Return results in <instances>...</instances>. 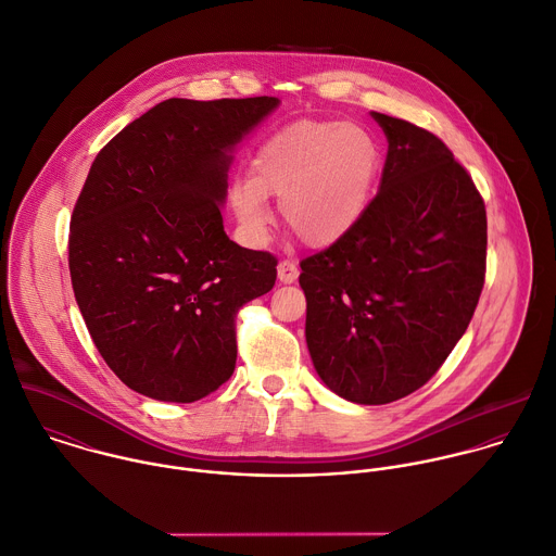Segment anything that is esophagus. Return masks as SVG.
<instances>
[{
    "mask_svg": "<svg viewBox=\"0 0 556 556\" xmlns=\"http://www.w3.org/2000/svg\"><path fill=\"white\" fill-rule=\"evenodd\" d=\"M277 277L281 283H294L299 277V266L292 260H281L277 266Z\"/></svg>",
    "mask_w": 556,
    "mask_h": 556,
    "instance_id": "obj_1",
    "label": "esophagus"
}]
</instances>
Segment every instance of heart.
<instances>
[{"label":"heart","instance_id":"1","mask_svg":"<svg viewBox=\"0 0 556 556\" xmlns=\"http://www.w3.org/2000/svg\"><path fill=\"white\" fill-rule=\"evenodd\" d=\"M379 168V147L362 127L340 121H296L273 131L251 157V177H236L231 205L262 236L268 197H279L283 223L307 244L329 247L362 218Z\"/></svg>","mask_w":556,"mask_h":556}]
</instances>
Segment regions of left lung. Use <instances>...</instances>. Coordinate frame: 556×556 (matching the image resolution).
Instances as JSON below:
<instances>
[{"label":"left lung","mask_w":556,"mask_h":556,"mask_svg":"<svg viewBox=\"0 0 556 556\" xmlns=\"http://www.w3.org/2000/svg\"><path fill=\"white\" fill-rule=\"evenodd\" d=\"M377 197L338 242L301 262L305 338L338 396L386 405L422 388L466 333L488 260L481 192L431 131L381 112Z\"/></svg>","instance_id":"left-lung-1"}]
</instances>
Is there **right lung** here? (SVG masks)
<instances>
[{
    "label": "right lung",
    "instance_id": "right-lung-1",
    "mask_svg": "<svg viewBox=\"0 0 556 556\" xmlns=\"http://www.w3.org/2000/svg\"><path fill=\"white\" fill-rule=\"evenodd\" d=\"M277 97L166 99L94 157L71 214L77 307L134 392L194 403L236 368V314L270 292L277 257L223 229L231 149Z\"/></svg>",
    "mask_w": 556,
    "mask_h": 556
}]
</instances>
